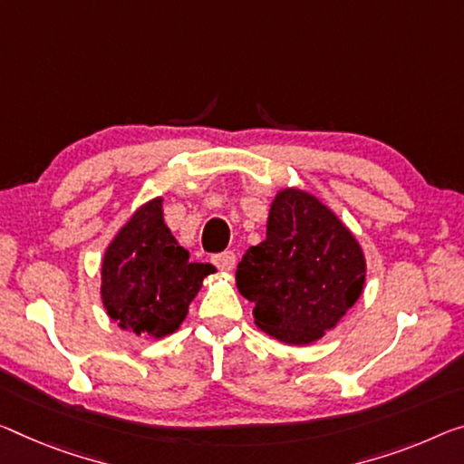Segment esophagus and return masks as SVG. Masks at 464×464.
I'll list each match as a JSON object with an SVG mask.
<instances>
[{
  "label": "esophagus",
  "instance_id": "esophagus-1",
  "mask_svg": "<svg viewBox=\"0 0 464 464\" xmlns=\"http://www.w3.org/2000/svg\"><path fill=\"white\" fill-rule=\"evenodd\" d=\"M211 261L216 263V267L222 269V272H232L234 266H237V255H234V251H224L213 255Z\"/></svg>",
  "mask_w": 464,
  "mask_h": 464
}]
</instances>
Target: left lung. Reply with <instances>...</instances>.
Returning a JSON list of instances; mask_svg holds the SVG:
<instances>
[{
	"mask_svg": "<svg viewBox=\"0 0 464 464\" xmlns=\"http://www.w3.org/2000/svg\"><path fill=\"white\" fill-rule=\"evenodd\" d=\"M365 256L344 224L309 192H277L267 238L242 255L237 286L256 327L286 344H311L361 296Z\"/></svg>",
	"mask_w": 464,
	"mask_h": 464,
	"instance_id": "obj_1",
	"label": "left lung"
}]
</instances>
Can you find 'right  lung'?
Segmentation results:
<instances>
[{"mask_svg":"<svg viewBox=\"0 0 464 464\" xmlns=\"http://www.w3.org/2000/svg\"><path fill=\"white\" fill-rule=\"evenodd\" d=\"M211 263H190L163 224L161 198L134 213L103 256L102 298L108 315L137 336L161 338L180 327Z\"/></svg>","mask_w":464,"mask_h":464,"instance_id":"1","label":"right lung"}]
</instances>
